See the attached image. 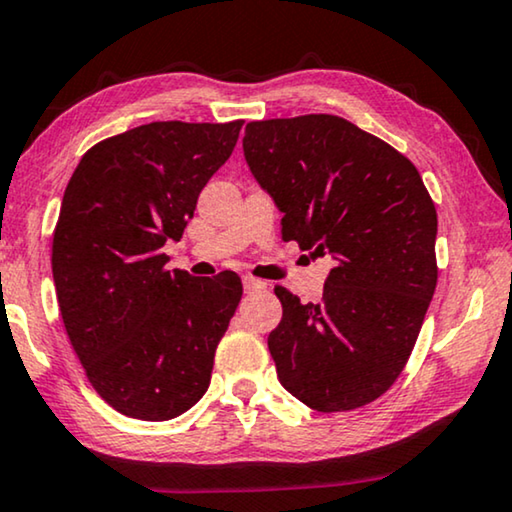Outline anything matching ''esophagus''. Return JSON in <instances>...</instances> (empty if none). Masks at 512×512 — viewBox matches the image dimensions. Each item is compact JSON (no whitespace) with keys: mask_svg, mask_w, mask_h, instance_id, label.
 I'll list each match as a JSON object with an SVG mask.
<instances>
[{"mask_svg":"<svg viewBox=\"0 0 512 512\" xmlns=\"http://www.w3.org/2000/svg\"><path fill=\"white\" fill-rule=\"evenodd\" d=\"M264 287H266L264 280L253 278V276H243V290L246 292H257V290H264Z\"/></svg>","mask_w":512,"mask_h":512,"instance_id":"1","label":"esophagus"}]
</instances>
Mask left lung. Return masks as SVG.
<instances>
[{"label":"left lung","instance_id":"8db88e82","mask_svg":"<svg viewBox=\"0 0 512 512\" xmlns=\"http://www.w3.org/2000/svg\"><path fill=\"white\" fill-rule=\"evenodd\" d=\"M243 155L283 213V241L331 255L318 304L276 287L278 380L320 413L390 390L434 297L436 208L415 164L338 115L248 122Z\"/></svg>","mask_w":512,"mask_h":512}]
</instances>
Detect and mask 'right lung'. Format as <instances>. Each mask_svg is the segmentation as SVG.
I'll return each instance as SVG.
<instances>
[{
  "mask_svg": "<svg viewBox=\"0 0 512 512\" xmlns=\"http://www.w3.org/2000/svg\"><path fill=\"white\" fill-rule=\"evenodd\" d=\"M243 120L150 122L99 141L64 190L53 280L69 341L99 397L162 422L192 408L239 306L234 271H167L199 192L229 160Z\"/></svg>",
  "mask_w": 512,
  "mask_h": 512,
  "instance_id": "1",
  "label": "right lung"
}]
</instances>
